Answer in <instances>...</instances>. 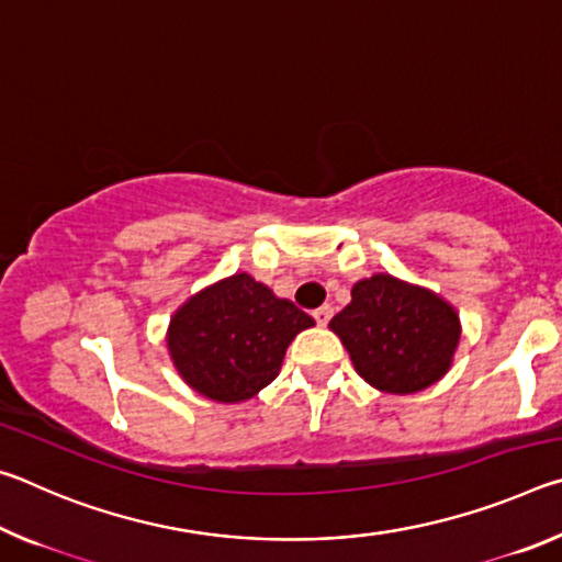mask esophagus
Masks as SVG:
<instances>
[{
    "mask_svg": "<svg viewBox=\"0 0 562 562\" xmlns=\"http://www.w3.org/2000/svg\"><path fill=\"white\" fill-rule=\"evenodd\" d=\"M331 315H335V310H331L329 304H322V307H317L315 312H312V317H315L317 325H322V327L327 325V322L331 319Z\"/></svg>",
    "mask_w": 562,
    "mask_h": 562,
    "instance_id": "1",
    "label": "esophagus"
}]
</instances>
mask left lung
<instances>
[{
	"label": "left lung",
	"mask_w": 562,
	"mask_h": 562,
	"mask_svg": "<svg viewBox=\"0 0 562 562\" xmlns=\"http://www.w3.org/2000/svg\"><path fill=\"white\" fill-rule=\"evenodd\" d=\"M329 327L357 372L389 394H414L449 372L459 345V315L434 292L374 274L351 290Z\"/></svg>",
	"instance_id": "8db88e82"
}]
</instances>
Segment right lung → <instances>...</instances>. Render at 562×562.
I'll list each match as a JSON object with an SVG mask.
<instances>
[{
    "label": "right lung",
    "mask_w": 562,
    "mask_h": 562,
    "mask_svg": "<svg viewBox=\"0 0 562 562\" xmlns=\"http://www.w3.org/2000/svg\"><path fill=\"white\" fill-rule=\"evenodd\" d=\"M312 325L307 312L240 272L176 312L168 349L180 376L198 394L233 404L268 386L290 341Z\"/></svg>",
    "instance_id": "obj_1"
}]
</instances>
